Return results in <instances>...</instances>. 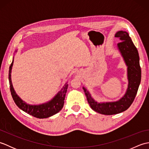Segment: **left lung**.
Listing matches in <instances>:
<instances>
[{
	"label": "left lung",
	"instance_id": "8db88e82",
	"mask_svg": "<svg viewBox=\"0 0 149 149\" xmlns=\"http://www.w3.org/2000/svg\"><path fill=\"white\" fill-rule=\"evenodd\" d=\"M115 37L120 40V42L117 44V47L127 67L128 86L124 95L114 102H98L91 97L86 88L83 87L91 108L95 111L106 115L122 113L130 107L136 95L141 77L139 54L128 33L118 31L115 33Z\"/></svg>",
	"mask_w": 149,
	"mask_h": 149
}]
</instances>
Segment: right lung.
Returning <instances> with one entry per match:
<instances>
[{"instance_id": "right-lung-1", "label": "right lung", "mask_w": 149, "mask_h": 149, "mask_svg": "<svg viewBox=\"0 0 149 149\" xmlns=\"http://www.w3.org/2000/svg\"><path fill=\"white\" fill-rule=\"evenodd\" d=\"M17 52V50H15V52ZM13 61L14 56L9 70V86H10V91L13 99L19 108L27 114H29L30 115L38 118H49V117L53 116L59 112V111L61 110L63 105H64V100L68 84L66 83L63 88H61V90L48 102L38 104V105H31V104H27L24 102L23 100H22L21 98L18 95L13 86L11 81V70Z\"/></svg>"}]
</instances>
